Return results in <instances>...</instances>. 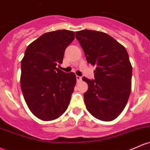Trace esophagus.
<instances>
[{
	"mask_svg": "<svg viewBox=\"0 0 150 150\" xmlns=\"http://www.w3.org/2000/svg\"><path fill=\"white\" fill-rule=\"evenodd\" d=\"M76 78H77V81H78V82H80V81H82V78H81V77L78 76V75H77V76H76Z\"/></svg>",
	"mask_w": 150,
	"mask_h": 150,
	"instance_id": "esophagus-1",
	"label": "esophagus"
}]
</instances>
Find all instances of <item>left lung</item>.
<instances>
[{"instance_id": "8db88e82", "label": "left lung", "mask_w": 150, "mask_h": 150, "mask_svg": "<svg viewBox=\"0 0 150 150\" xmlns=\"http://www.w3.org/2000/svg\"><path fill=\"white\" fill-rule=\"evenodd\" d=\"M87 62L95 66V80L83 77L88 90L84 101L97 119H116L125 108L131 92L132 67L125 47L103 32L83 30L75 33Z\"/></svg>"}]
</instances>
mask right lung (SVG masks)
Wrapping results in <instances>:
<instances>
[{
  "label": "right lung",
  "mask_w": 150,
  "mask_h": 150,
  "mask_svg": "<svg viewBox=\"0 0 150 150\" xmlns=\"http://www.w3.org/2000/svg\"><path fill=\"white\" fill-rule=\"evenodd\" d=\"M75 32L58 30L45 33L26 48L21 60V87L25 101L35 117L43 121L57 119L66 111L76 84L73 72L57 67Z\"/></svg>",
  "instance_id": "add662e5"
}]
</instances>
